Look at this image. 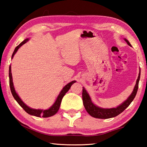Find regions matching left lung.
<instances>
[{"label": "left lung", "instance_id": "left-lung-1", "mask_svg": "<svg viewBox=\"0 0 147 147\" xmlns=\"http://www.w3.org/2000/svg\"><path fill=\"white\" fill-rule=\"evenodd\" d=\"M124 41H125L129 46L131 47V44L130 43L127 39L124 38ZM140 74H141V70L139 69V76L138 77V79L136 80V84L135 86H134V90L132 93L130 94V95L128 96V98L126 99L125 101H124L123 103L120 105L117 106L116 108H103L98 107V106H96L93 102L91 100V98L89 96V93H88V91L86 90V89L83 87V91H82V100H83V104L84 106L85 107V109L88 113L91 116L93 117L94 118L97 119H109L115 117L117 116L121 113L126 108H128L129 105L131 104V102L135 98L136 95L137 91L138 89V86H139V79H140Z\"/></svg>", "mask_w": 147, "mask_h": 147}]
</instances>
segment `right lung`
Wrapping results in <instances>:
<instances>
[{
  "instance_id": "right-lung-1",
  "label": "right lung",
  "mask_w": 147,
  "mask_h": 147,
  "mask_svg": "<svg viewBox=\"0 0 147 147\" xmlns=\"http://www.w3.org/2000/svg\"><path fill=\"white\" fill-rule=\"evenodd\" d=\"M28 40H29L28 38L24 39V40L23 41H22L18 46L16 47V48L15 49L13 54H12L11 59L13 58L14 55L16 54L17 51H18V49L20 48V47H21L24 43H26ZM11 65H9V87H10V90L11 92V94H12V95H13V98H15V100H16L17 102V103H18L19 105L24 109V111H25L26 113H28V114H30V115H31L38 117H42L45 118V117H51L54 115H55V114L58 112V111L59 110V107H60V104L61 102V100L64 96V95L69 90V89L71 88V86L73 85L74 83L76 82L75 80H73L67 84V85L65 86L63 88V89H61L60 93H59V94H58V97L56 98L55 102H54V103L53 104V106H51L49 109H37L30 108L29 106H28L26 104H24V102L21 100V98L19 97L18 94L16 93V89H15V88H14L13 79H12V74H11Z\"/></svg>"
}]
</instances>
